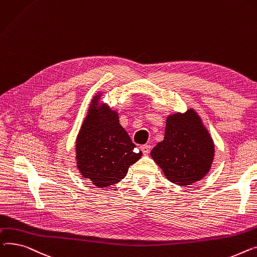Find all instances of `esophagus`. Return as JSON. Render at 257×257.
I'll return each mask as SVG.
<instances>
[{"mask_svg":"<svg viewBox=\"0 0 257 257\" xmlns=\"http://www.w3.org/2000/svg\"><path fill=\"white\" fill-rule=\"evenodd\" d=\"M140 149L142 150V153H143L144 155H148L149 152H150V145H148V144L141 145V146H140Z\"/></svg>","mask_w":257,"mask_h":257,"instance_id":"esophagus-1","label":"esophagus"}]
</instances>
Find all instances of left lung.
Listing matches in <instances>:
<instances>
[{"label": "left lung", "mask_w": 257, "mask_h": 257, "mask_svg": "<svg viewBox=\"0 0 257 257\" xmlns=\"http://www.w3.org/2000/svg\"><path fill=\"white\" fill-rule=\"evenodd\" d=\"M150 156L171 183L190 186L210 170L215 144L197 111L190 108L185 113L167 116L164 140L153 148Z\"/></svg>", "instance_id": "1"}]
</instances>
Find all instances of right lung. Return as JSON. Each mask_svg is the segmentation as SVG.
Returning <instances> with one entry per match:
<instances>
[{
	"label": "right lung",
	"mask_w": 257,
	"mask_h": 257,
	"mask_svg": "<svg viewBox=\"0 0 257 257\" xmlns=\"http://www.w3.org/2000/svg\"><path fill=\"white\" fill-rule=\"evenodd\" d=\"M102 93L98 91L90 101L75 139L74 158L82 177L97 188L119 183L130 166L142 157L119 123L118 112L101 103Z\"/></svg>",
	"instance_id": "add662e5"
}]
</instances>
